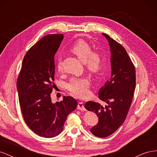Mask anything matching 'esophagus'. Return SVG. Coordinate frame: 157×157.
<instances>
[{"label":"esophagus","instance_id":"obj_1","mask_svg":"<svg viewBox=\"0 0 157 157\" xmlns=\"http://www.w3.org/2000/svg\"><path fill=\"white\" fill-rule=\"evenodd\" d=\"M77 109H78V110H80V111H86V109H85L82 102H79L78 103Z\"/></svg>","mask_w":157,"mask_h":157}]
</instances>
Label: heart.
Instances as JSON below:
<instances>
[{"label":"heart","mask_w":157,"mask_h":157,"mask_svg":"<svg viewBox=\"0 0 157 157\" xmlns=\"http://www.w3.org/2000/svg\"><path fill=\"white\" fill-rule=\"evenodd\" d=\"M71 51L84 63L86 68L92 73H96L101 68L103 59L101 55L93 52L92 46L84 40H78L71 46ZM59 71L62 69L61 60L58 59L56 63ZM90 81L85 77H72L67 84V88L75 96L79 98H86L89 94Z\"/></svg>","instance_id":"1"}]
</instances>
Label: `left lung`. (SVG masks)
<instances>
[{
  "instance_id": "8db88e82",
  "label": "left lung",
  "mask_w": 157,
  "mask_h": 157,
  "mask_svg": "<svg viewBox=\"0 0 157 157\" xmlns=\"http://www.w3.org/2000/svg\"><path fill=\"white\" fill-rule=\"evenodd\" d=\"M111 51V75L104 86L99 90L98 97L107 103L87 101L84 107L98 117V123L90 129L94 136L105 137L113 134L125 121L131 105L136 88L134 65L121 44L105 33Z\"/></svg>"
}]
</instances>
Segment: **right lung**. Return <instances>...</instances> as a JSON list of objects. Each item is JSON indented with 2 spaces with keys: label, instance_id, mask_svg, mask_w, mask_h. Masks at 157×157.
Listing matches in <instances>:
<instances>
[{
  "label": "right lung",
  "instance_id": "right-lung-1",
  "mask_svg": "<svg viewBox=\"0 0 157 157\" xmlns=\"http://www.w3.org/2000/svg\"><path fill=\"white\" fill-rule=\"evenodd\" d=\"M63 35H46L28 50L17 80L19 101L27 125L41 137H54L62 132L69 114L77 106L73 97L55 103L50 94L54 86V56Z\"/></svg>",
  "mask_w": 157,
  "mask_h": 157
}]
</instances>
